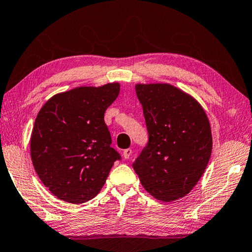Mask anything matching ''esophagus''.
Returning <instances> with one entry per match:
<instances>
[{"label":"esophagus","instance_id":"obj_1","mask_svg":"<svg viewBox=\"0 0 252 252\" xmlns=\"http://www.w3.org/2000/svg\"><path fill=\"white\" fill-rule=\"evenodd\" d=\"M132 155V150L131 149H125L123 151V157H124L125 159H129Z\"/></svg>","mask_w":252,"mask_h":252}]
</instances>
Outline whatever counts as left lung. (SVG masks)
Listing matches in <instances>:
<instances>
[{
    "instance_id": "8db88e82",
    "label": "left lung",
    "mask_w": 252,
    "mask_h": 252,
    "mask_svg": "<svg viewBox=\"0 0 252 252\" xmlns=\"http://www.w3.org/2000/svg\"><path fill=\"white\" fill-rule=\"evenodd\" d=\"M135 89L149 142L132 167L150 195L177 201L192 191L210 161V121L196 98L172 84L137 83Z\"/></svg>"
}]
</instances>
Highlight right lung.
<instances>
[{
	"label": "right lung",
	"mask_w": 252,
	"mask_h": 252,
	"mask_svg": "<svg viewBox=\"0 0 252 252\" xmlns=\"http://www.w3.org/2000/svg\"><path fill=\"white\" fill-rule=\"evenodd\" d=\"M120 91L118 82L81 85L55 94L38 112L30 142L32 165L59 200H92L120 159L104 122V113Z\"/></svg>",
	"instance_id": "right-lung-1"
}]
</instances>
